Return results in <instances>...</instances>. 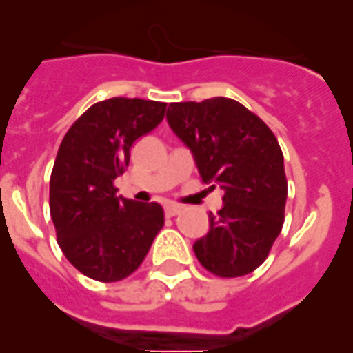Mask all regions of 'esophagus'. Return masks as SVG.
<instances>
[{"instance_id":"1","label":"esophagus","mask_w":353,"mask_h":353,"mask_svg":"<svg viewBox=\"0 0 353 353\" xmlns=\"http://www.w3.org/2000/svg\"><path fill=\"white\" fill-rule=\"evenodd\" d=\"M181 210H183V208L177 206V204H166V206H164V214L168 215V217H174V215L181 214Z\"/></svg>"}]
</instances>
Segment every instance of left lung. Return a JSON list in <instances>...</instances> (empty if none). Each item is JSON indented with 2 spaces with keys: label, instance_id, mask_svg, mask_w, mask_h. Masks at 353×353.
<instances>
[{
  "label": "left lung",
  "instance_id": "1",
  "mask_svg": "<svg viewBox=\"0 0 353 353\" xmlns=\"http://www.w3.org/2000/svg\"><path fill=\"white\" fill-rule=\"evenodd\" d=\"M166 121L202 181L223 191V208L208 215L210 230L192 245L196 259L221 278L253 272L283 227L288 181L278 139L250 109L221 96L170 103Z\"/></svg>",
  "mask_w": 353,
  "mask_h": 353
}]
</instances>
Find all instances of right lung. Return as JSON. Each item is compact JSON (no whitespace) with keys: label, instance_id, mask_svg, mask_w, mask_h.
I'll return each instance as SVG.
<instances>
[{"label":"right lung","instance_id":"obj_1","mask_svg":"<svg viewBox=\"0 0 353 353\" xmlns=\"http://www.w3.org/2000/svg\"><path fill=\"white\" fill-rule=\"evenodd\" d=\"M164 113L162 101H98L60 143L50 174V217L65 259L92 280L130 276L164 225L161 204L124 199L113 187L136 139L157 128Z\"/></svg>","mask_w":353,"mask_h":353}]
</instances>
